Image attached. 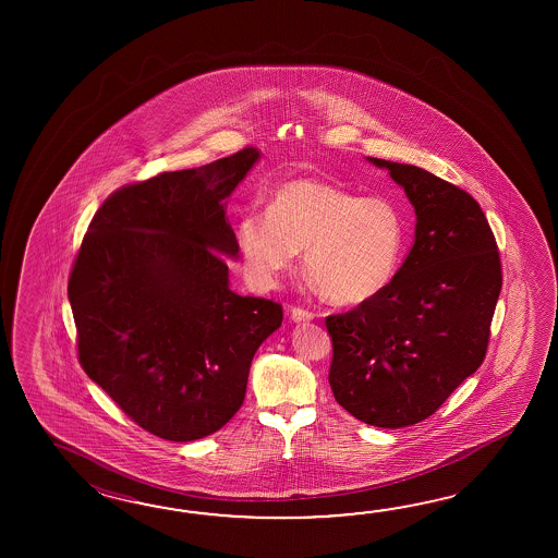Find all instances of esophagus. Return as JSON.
<instances>
[{
	"instance_id": "1",
	"label": "esophagus",
	"mask_w": 558,
	"mask_h": 558,
	"mask_svg": "<svg viewBox=\"0 0 558 558\" xmlns=\"http://www.w3.org/2000/svg\"><path fill=\"white\" fill-rule=\"evenodd\" d=\"M313 319V313L311 311H305V308L293 307L291 308V320L293 323H307V320Z\"/></svg>"
}]
</instances>
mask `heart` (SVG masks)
<instances>
[{
    "label": "heart",
    "instance_id": "b5f03b06",
    "mask_svg": "<svg viewBox=\"0 0 558 558\" xmlns=\"http://www.w3.org/2000/svg\"><path fill=\"white\" fill-rule=\"evenodd\" d=\"M239 251L255 283L269 287L303 251V271L339 305H359L391 283L404 219L385 197H359L320 179L275 187L267 214L239 219Z\"/></svg>",
    "mask_w": 558,
    "mask_h": 558
}]
</instances>
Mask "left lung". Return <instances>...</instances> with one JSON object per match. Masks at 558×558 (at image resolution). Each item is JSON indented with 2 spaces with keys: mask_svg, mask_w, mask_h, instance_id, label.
I'll use <instances>...</instances> for the list:
<instances>
[{
  "mask_svg": "<svg viewBox=\"0 0 558 558\" xmlns=\"http://www.w3.org/2000/svg\"><path fill=\"white\" fill-rule=\"evenodd\" d=\"M415 207V243L379 295L327 317L337 403L373 427L425 421L485 359L502 284L497 241L466 191L367 157Z\"/></svg>",
  "mask_w": 558,
  "mask_h": 558,
  "instance_id": "obj_1",
  "label": "left lung"
}]
</instances>
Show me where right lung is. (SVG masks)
I'll use <instances>...</instances> for the list:
<instances>
[{
    "instance_id": "1",
    "label": "right lung",
    "mask_w": 558,
    "mask_h": 558,
    "mask_svg": "<svg viewBox=\"0 0 558 558\" xmlns=\"http://www.w3.org/2000/svg\"><path fill=\"white\" fill-rule=\"evenodd\" d=\"M259 159L247 147L116 191L73 263L80 363L161 439L190 442L227 425L253 355L281 327L279 303L229 287L239 243L227 199Z\"/></svg>"
}]
</instances>
